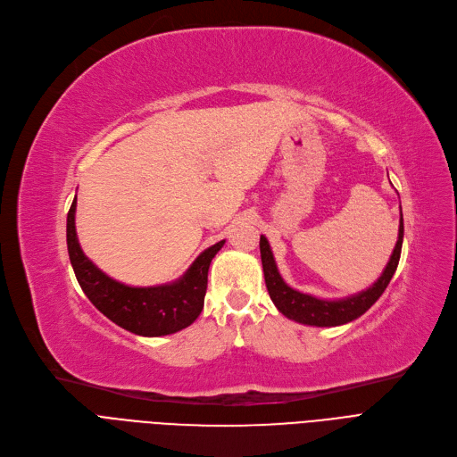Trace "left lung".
<instances>
[{"instance_id": "1", "label": "left lung", "mask_w": 457, "mask_h": 457, "mask_svg": "<svg viewBox=\"0 0 457 457\" xmlns=\"http://www.w3.org/2000/svg\"><path fill=\"white\" fill-rule=\"evenodd\" d=\"M402 239H404V220H402V212H400L398 239L382 277L367 289L356 295H351V297L327 301V299H317L313 295L289 287L278 273L270 241H267L265 236H260V254H262V267H263L267 291H270V297L278 308V312L291 320H297V323L310 325V327H339L345 323H351V320L363 315L382 297V293L386 291L389 280L396 271L400 251H402Z\"/></svg>"}]
</instances>
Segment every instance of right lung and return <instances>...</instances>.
Returning <instances> with one entry per match:
<instances>
[{"mask_svg":"<svg viewBox=\"0 0 457 457\" xmlns=\"http://www.w3.org/2000/svg\"><path fill=\"white\" fill-rule=\"evenodd\" d=\"M75 208L77 197L66 221L68 254L77 282L90 303L112 323L137 336L158 337L190 327L204 306L210 262L225 245V239L203 251L179 280L162 286L132 287L104 275L85 256L75 232Z\"/></svg>","mask_w":457,"mask_h":457,"instance_id":"1","label":"right lung"}]
</instances>
